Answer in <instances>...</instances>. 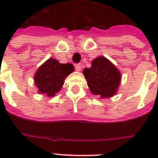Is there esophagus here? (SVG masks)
I'll return each mask as SVG.
<instances>
[{
    "label": "esophagus",
    "mask_w": 158,
    "mask_h": 158,
    "mask_svg": "<svg viewBox=\"0 0 158 158\" xmlns=\"http://www.w3.org/2000/svg\"><path fill=\"white\" fill-rule=\"evenodd\" d=\"M75 69L77 70V71H80L81 70V69H82V66H81V64H75Z\"/></svg>",
    "instance_id": "obj_1"
}]
</instances>
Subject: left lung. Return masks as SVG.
<instances>
[{
  "instance_id": "8db88e82",
  "label": "left lung",
  "mask_w": 158,
  "mask_h": 158,
  "mask_svg": "<svg viewBox=\"0 0 158 158\" xmlns=\"http://www.w3.org/2000/svg\"><path fill=\"white\" fill-rule=\"evenodd\" d=\"M91 93L101 98H107L116 94L121 80V74L109 60L99 56L91 62V68L84 69Z\"/></svg>"
}]
</instances>
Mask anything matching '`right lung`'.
I'll list each match as a JSON object with an SVG mask.
<instances>
[{"mask_svg": "<svg viewBox=\"0 0 158 158\" xmlns=\"http://www.w3.org/2000/svg\"><path fill=\"white\" fill-rule=\"evenodd\" d=\"M73 71L72 64H62L56 59L50 58L37 70L35 75V85L40 93L53 96L61 89L65 78Z\"/></svg>", "mask_w": 158, "mask_h": 158, "instance_id": "add662e5", "label": "right lung"}]
</instances>
